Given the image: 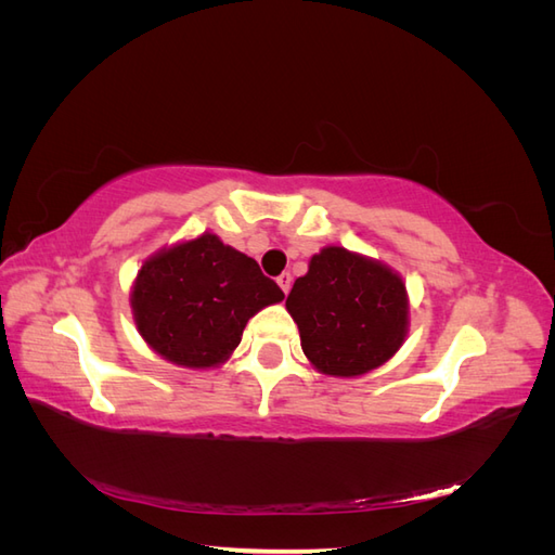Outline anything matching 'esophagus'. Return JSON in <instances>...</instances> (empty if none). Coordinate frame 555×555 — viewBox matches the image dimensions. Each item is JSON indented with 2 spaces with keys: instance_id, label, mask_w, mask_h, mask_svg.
I'll list each match as a JSON object with an SVG mask.
<instances>
[{
  "instance_id": "34e87169",
  "label": "esophagus",
  "mask_w": 555,
  "mask_h": 555,
  "mask_svg": "<svg viewBox=\"0 0 555 555\" xmlns=\"http://www.w3.org/2000/svg\"><path fill=\"white\" fill-rule=\"evenodd\" d=\"M278 284H280V289H282L284 294H289V289H292V275H289V273H282V275L278 278Z\"/></svg>"
}]
</instances>
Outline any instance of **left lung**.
<instances>
[{"mask_svg": "<svg viewBox=\"0 0 555 555\" xmlns=\"http://www.w3.org/2000/svg\"><path fill=\"white\" fill-rule=\"evenodd\" d=\"M287 310L319 373L357 377L400 349L410 306L405 284L391 268L345 247H324L294 282Z\"/></svg>", "mask_w": 555, "mask_h": 555, "instance_id": "8db88e82", "label": "left lung"}]
</instances>
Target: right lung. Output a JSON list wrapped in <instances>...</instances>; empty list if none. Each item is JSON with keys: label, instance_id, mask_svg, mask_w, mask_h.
<instances>
[{"label": "right lung", "instance_id": "1", "mask_svg": "<svg viewBox=\"0 0 555 555\" xmlns=\"http://www.w3.org/2000/svg\"><path fill=\"white\" fill-rule=\"evenodd\" d=\"M282 298L255 259L204 233L141 266L131 308L157 354L184 367H212L238 347L247 319Z\"/></svg>", "mask_w": 555, "mask_h": 555}]
</instances>
